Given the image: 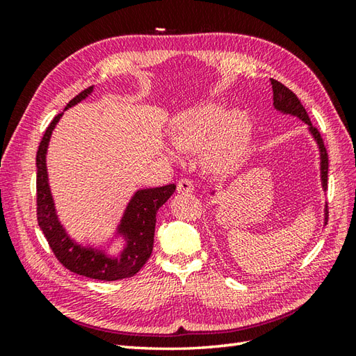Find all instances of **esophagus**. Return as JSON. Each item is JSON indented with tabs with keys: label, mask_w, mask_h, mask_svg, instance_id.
Wrapping results in <instances>:
<instances>
[{
	"label": "esophagus",
	"mask_w": 356,
	"mask_h": 356,
	"mask_svg": "<svg viewBox=\"0 0 356 356\" xmlns=\"http://www.w3.org/2000/svg\"><path fill=\"white\" fill-rule=\"evenodd\" d=\"M194 191V184L191 182V180L188 179H180L179 184H177V193H193Z\"/></svg>",
	"instance_id": "34e87169"
}]
</instances>
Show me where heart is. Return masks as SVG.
Wrapping results in <instances>:
<instances>
[{
    "label": "heart",
    "instance_id": "b5f03b06",
    "mask_svg": "<svg viewBox=\"0 0 356 356\" xmlns=\"http://www.w3.org/2000/svg\"><path fill=\"white\" fill-rule=\"evenodd\" d=\"M252 122L243 110L226 113L222 104L208 102L177 113L172 119L170 138L180 151L202 149V161L213 172L234 168L246 153L251 140ZM162 147V153L177 161L179 151Z\"/></svg>",
    "mask_w": 356,
    "mask_h": 356
}]
</instances>
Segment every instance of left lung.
<instances>
[{"mask_svg":"<svg viewBox=\"0 0 356 356\" xmlns=\"http://www.w3.org/2000/svg\"><path fill=\"white\" fill-rule=\"evenodd\" d=\"M272 84V92H274V108L282 113V115L286 116H295L307 125V133L311 134V138L316 143V148H318V154H320V180H321V190L326 193L327 190V170H329V161H327V153L326 148H324V143L321 136L316 130L315 127H312L311 119H309L307 113L305 110L303 105H301L300 99L295 93H292L289 88L284 87L282 82H278L275 79H270ZM211 195H216V191H211ZM324 218L323 223L327 225V203L324 207Z\"/></svg>","mask_w":356,"mask_h":356,"instance_id":"1","label":"left lung"}]
</instances>
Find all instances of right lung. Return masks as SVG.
Listing matches in <instances>:
<instances>
[{
  "label": "right lung",
  "instance_id": "1",
  "mask_svg": "<svg viewBox=\"0 0 356 356\" xmlns=\"http://www.w3.org/2000/svg\"><path fill=\"white\" fill-rule=\"evenodd\" d=\"M93 92V87L84 90L67 104L65 111L86 101ZM63 115L64 113L51 120L36 153L38 225H40L56 259L74 274L104 280V282H115V280L133 277L138 274L153 252L156 214L159 208L176 191V185L171 184L136 190L128 200L115 229L104 241L82 243L72 237L58 214L47 168V153L51 134ZM115 244L120 246L113 253L111 248Z\"/></svg>",
  "mask_w": 356,
  "mask_h": 356
}]
</instances>
